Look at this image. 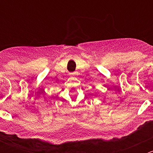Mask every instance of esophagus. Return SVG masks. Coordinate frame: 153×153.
Wrapping results in <instances>:
<instances>
[{
    "label": "esophagus",
    "instance_id": "1",
    "mask_svg": "<svg viewBox=\"0 0 153 153\" xmlns=\"http://www.w3.org/2000/svg\"><path fill=\"white\" fill-rule=\"evenodd\" d=\"M69 75H70L71 76H75V75H76V73H75V72H72V73H70Z\"/></svg>",
    "mask_w": 153,
    "mask_h": 153
}]
</instances>
